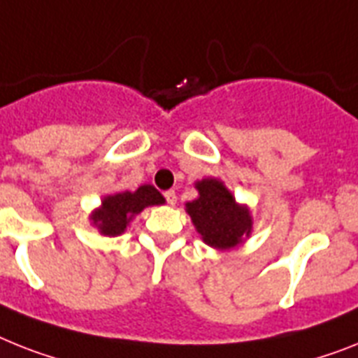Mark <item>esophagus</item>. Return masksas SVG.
<instances>
[{
  "label": "esophagus",
  "mask_w": 358,
  "mask_h": 358,
  "mask_svg": "<svg viewBox=\"0 0 358 358\" xmlns=\"http://www.w3.org/2000/svg\"><path fill=\"white\" fill-rule=\"evenodd\" d=\"M164 197H166L168 205L173 206L177 203V196H176V192H173V190H168L166 194H164Z\"/></svg>",
  "instance_id": "34e87169"
}]
</instances>
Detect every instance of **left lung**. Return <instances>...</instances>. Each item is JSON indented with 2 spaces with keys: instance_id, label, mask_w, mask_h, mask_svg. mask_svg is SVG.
<instances>
[{
  "instance_id": "left-lung-1",
  "label": "left lung",
  "mask_w": 358,
  "mask_h": 358,
  "mask_svg": "<svg viewBox=\"0 0 358 358\" xmlns=\"http://www.w3.org/2000/svg\"><path fill=\"white\" fill-rule=\"evenodd\" d=\"M197 197L185 205L197 234L215 250H230L245 243L252 234V212L241 205L227 185L217 177L194 182Z\"/></svg>"
}]
</instances>
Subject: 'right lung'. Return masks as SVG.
Masks as SVG:
<instances>
[{"mask_svg": "<svg viewBox=\"0 0 358 358\" xmlns=\"http://www.w3.org/2000/svg\"><path fill=\"white\" fill-rule=\"evenodd\" d=\"M164 197L161 192L152 185H141L135 192L124 190L119 194L104 196L90 214L91 225L96 227L102 236H120L126 232V227L133 221V217L148 208V206L162 205Z\"/></svg>", "mask_w": 358, "mask_h": 358, "instance_id": "obj_1", "label": "right lung"}]
</instances>
